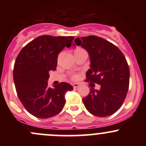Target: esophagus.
<instances>
[{
	"label": "esophagus",
	"instance_id": "1",
	"mask_svg": "<svg viewBox=\"0 0 146 146\" xmlns=\"http://www.w3.org/2000/svg\"><path fill=\"white\" fill-rule=\"evenodd\" d=\"M79 83H74V84H73V88H78V87L79 86Z\"/></svg>",
	"mask_w": 146,
	"mask_h": 146
}]
</instances>
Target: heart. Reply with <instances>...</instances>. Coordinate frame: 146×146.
I'll list each match as a JSON object with an SVG mask.
<instances>
[{
    "label": "heart",
    "instance_id": "obj_1",
    "mask_svg": "<svg viewBox=\"0 0 146 146\" xmlns=\"http://www.w3.org/2000/svg\"><path fill=\"white\" fill-rule=\"evenodd\" d=\"M85 51L84 49H82L81 48H76V50L74 51V52H76V51ZM77 78V76H72V79H73V80H75V79Z\"/></svg>",
    "mask_w": 146,
    "mask_h": 146
}]
</instances>
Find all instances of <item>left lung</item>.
<instances>
[{
    "instance_id": "1",
    "label": "left lung",
    "mask_w": 146,
    "mask_h": 146,
    "mask_svg": "<svg viewBox=\"0 0 146 146\" xmlns=\"http://www.w3.org/2000/svg\"><path fill=\"white\" fill-rule=\"evenodd\" d=\"M75 43L89 54L90 69L86 73V81L101 86L99 90L90 89L89 95L82 99L85 108L100 117L114 114L129 90L130 71L126 58L118 47L97 36L76 38Z\"/></svg>"
}]
</instances>
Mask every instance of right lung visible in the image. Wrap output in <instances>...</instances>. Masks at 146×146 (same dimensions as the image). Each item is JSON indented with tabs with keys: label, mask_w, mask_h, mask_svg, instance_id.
I'll list each match as a JSON object with an SVG mask.
<instances>
[{
	"label": "right lung",
	"mask_w": 146,
	"mask_h": 146,
	"mask_svg": "<svg viewBox=\"0 0 146 146\" xmlns=\"http://www.w3.org/2000/svg\"><path fill=\"white\" fill-rule=\"evenodd\" d=\"M74 36L42 35L23 47L16 58L13 79L16 92L26 110L40 119L57 115L64 108L65 95L73 89L67 82L48 87V72L55 70L58 55L70 47Z\"/></svg>",
	"instance_id": "add662e5"
}]
</instances>
